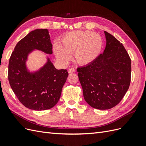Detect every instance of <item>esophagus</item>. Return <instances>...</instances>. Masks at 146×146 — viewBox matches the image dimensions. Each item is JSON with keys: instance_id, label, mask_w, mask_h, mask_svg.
Here are the masks:
<instances>
[{"instance_id": "34e87169", "label": "esophagus", "mask_w": 146, "mask_h": 146, "mask_svg": "<svg viewBox=\"0 0 146 146\" xmlns=\"http://www.w3.org/2000/svg\"><path fill=\"white\" fill-rule=\"evenodd\" d=\"M74 72H75V69H74V68H70V69H68V72H69V74H72V73Z\"/></svg>"}]
</instances>
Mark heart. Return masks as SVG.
Here are the masks:
<instances>
[{"label":"heart","mask_w":146,"mask_h":146,"mask_svg":"<svg viewBox=\"0 0 146 146\" xmlns=\"http://www.w3.org/2000/svg\"><path fill=\"white\" fill-rule=\"evenodd\" d=\"M103 47L100 35L88 30H76L65 34L60 43H55L53 51L56 58L68 63L73 53L74 60L82 66L90 64L98 58Z\"/></svg>","instance_id":"1"}]
</instances>
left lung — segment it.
<instances>
[{
	"mask_svg": "<svg viewBox=\"0 0 146 146\" xmlns=\"http://www.w3.org/2000/svg\"><path fill=\"white\" fill-rule=\"evenodd\" d=\"M106 46L90 64L78 68L85 101L91 107L110 109L125 96L130 84L131 60L122 44L104 31Z\"/></svg>",
	"mask_w": 146,
	"mask_h": 146,
	"instance_id": "8db88e82",
	"label": "left lung"
}]
</instances>
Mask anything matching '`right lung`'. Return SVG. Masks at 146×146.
<instances>
[{"label": "right lung", "instance_id": "right-lung-1", "mask_svg": "<svg viewBox=\"0 0 146 146\" xmlns=\"http://www.w3.org/2000/svg\"><path fill=\"white\" fill-rule=\"evenodd\" d=\"M35 49L52 54L47 29H36L20 40L12 52L8 77L11 89L21 103L33 110L50 109L58 102L68 76L66 69H57L48 56L38 70L30 71L26 62Z\"/></svg>", "mask_w": 146, "mask_h": 146}]
</instances>
